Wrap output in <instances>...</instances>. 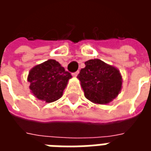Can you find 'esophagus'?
Here are the masks:
<instances>
[{"label": "esophagus", "instance_id": "esophagus-1", "mask_svg": "<svg viewBox=\"0 0 151 151\" xmlns=\"http://www.w3.org/2000/svg\"><path fill=\"white\" fill-rule=\"evenodd\" d=\"M78 73H79V70H78L77 72L73 73V77H77V76L78 75Z\"/></svg>", "mask_w": 151, "mask_h": 151}]
</instances>
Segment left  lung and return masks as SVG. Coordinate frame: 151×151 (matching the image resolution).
I'll list each match as a JSON object with an SVG mask.
<instances>
[{"instance_id":"left-lung-1","label":"left lung","mask_w":151,"mask_h":151,"mask_svg":"<svg viewBox=\"0 0 151 151\" xmlns=\"http://www.w3.org/2000/svg\"><path fill=\"white\" fill-rule=\"evenodd\" d=\"M85 65L78 78L86 99L99 104L110 103L121 89L122 78L120 72L99 59L89 60Z\"/></svg>"}]
</instances>
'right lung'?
Masks as SVG:
<instances>
[{
    "label": "right lung",
    "instance_id": "add662e5",
    "mask_svg": "<svg viewBox=\"0 0 151 151\" xmlns=\"http://www.w3.org/2000/svg\"><path fill=\"white\" fill-rule=\"evenodd\" d=\"M70 73L55 60H48L35 66L28 75L30 89L40 100L52 103L62 96L69 78Z\"/></svg>",
    "mask_w": 151,
    "mask_h": 151
}]
</instances>
